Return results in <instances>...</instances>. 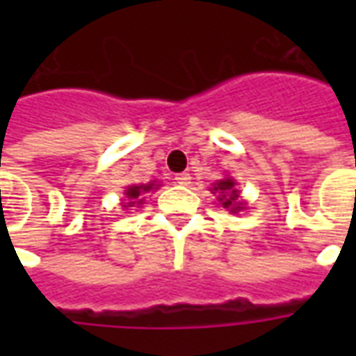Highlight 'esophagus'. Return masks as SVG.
Segmentation results:
<instances>
[{"instance_id": "34e87169", "label": "esophagus", "mask_w": 356, "mask_h": 356, "mask_svg": "<svg viewBox=\"0 0 356 356\" xmlns=\"http://www.w3.org/2000/svg\"><path fill=\"white\" fill-rule=\"evenodd\" d=\"M175 183L177 185H191V173H177L175 175Z\"/></svg>"}]
</instances>
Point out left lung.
Listing matches in <instances>:
<instances>
[{"label":"left lung","instance_id":"obj_1","mask_svg":"<svg viewBox=\"0 0 356 356\" xmlns=\"http://www.w3.org/2000/svg\"><path fill=\"white\" fill-rule=\"evenodd\" d=\"M213 191L219 193V202L223 204V208H231L232 213H236V211L242 209V202L238 200V191L234 188V181L232 179L219 181Z\"/></svg>","mask_w":356,"mask_h":356}]
</instances>
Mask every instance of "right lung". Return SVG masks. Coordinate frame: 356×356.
<instances>
[{
	"instance_id": "1",
	"label": "right lung",
	"mask_w": 356,
	"mask_h": 356,
	"mask_svg": "<svg viewBox=\"0 0 356 356\" xmlns=\"http://www.w3.org/2000/svg\"><path fill=\"white\" fill-rule=\"evenodd\" d=\"M152 183L150 185H140V186H129L127 191H125V198H127V206L125 208H129V206H133V204H140V196L145 193H148L150 188H152Z\"/></svg>"
}]
</instances>
